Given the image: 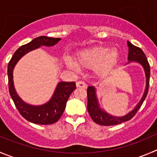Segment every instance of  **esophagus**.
I'll return each mask as SVG.
<instances>
[{"label":"esophagus","instance_id":"obj_1","mask_svg":"<svg viewBox=\"0 0 157 157\" xmlns=\"http://www.w3.org/2000/svg\"><path fill=\"white\" fill-rule=\"evenodd\" d=\"M76 86L77 88H82V89H86V84L83 81H78L76 82Z\"/></svg>","mask_w":157,"mask_h":157}]
</instances>
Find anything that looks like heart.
I'll return each instance as SVG.
<instances>
[{
    "label": "heart",
    "instance_id": "obj_1",
    "mask_svg": "<svg viewBox=\"0 0 157 157\" xmlns=\"http://www.w3.org/2000/svg\"><path fill=\"white\" fill-rule=\"evenodd\" d=\"M119 59L117 49H109L106 47H94L78 53L75 63L67 61L66 65L71 69L77 70L78 67L85 68H95L99 75H105L111 71Z\"/></svg>",
    "mask_w": 157,
    "mask_h": 157
}]
</instances>
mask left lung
Listing matches in <instances>:
<instances>
[{"label": "left lung", "instance_id": "8db88e82", "mask_svg": "<svg viewBox=\"0 0 157 157\" xmlns=\"http://www.w3.org/2000/svg\"><path fill=\"white\" fill-rule=\"evenodd\" d=\"M128 47H129V55H128V59L129 62H139L143 65L144 68L145 72H146V78H147V86L145 89L144 95L141 98L140 102L137 104L136 106L132 109V111L127 115L122 117H116L111 115L108 114L103 110L99 108V105L98 103L96 95H95V89L93 86H89L87 89V97H88V104L87 109L89 115L92 120L98 125L101 126H114V125L120 124L122 122H126L130 120L138 112L141 105H143L145 98L147 97L149 90V86H150V67L148 61H147L146 55L143 52L141 48L139 47L133 45L132 43L127 41Z\"/></svg>", "mask_w": 157, "mask_h": 157}]
</instances>
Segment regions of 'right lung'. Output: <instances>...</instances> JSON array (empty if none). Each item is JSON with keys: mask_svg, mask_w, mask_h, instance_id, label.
<instances>
[{"mask_svg": "<svg viewBox=\"0 0 157 157\" xmlns=\"http://www.w3.org/2000/svg\"><path fill=\"white\" fill-rule=\"evenodd\" d=\"M59 38L40 36L31 42L21 46L13 55L7 65L9 92L20 114L29 122L39 125L53 124L57 122L65 109L66 102L71 92L76 89L74 82H61L57 86L52 99L42 105H31L25 103L16 93L13 82V69L19 59L30 51L41 45L53 46L60 41Z\"/></svg>", "mask_w": 157, "mask_h": 157, "instance_id": "right-lung-1", "label": "right lung"}]
</instances>
